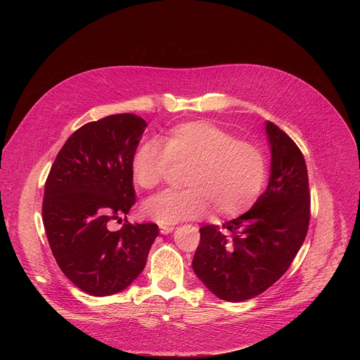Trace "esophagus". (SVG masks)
<instances>
[{
	"label": "esophagus",
	"mask_w": 360,
	"mask_h": 360,
	"mask_svg": "<svg viewBox=\"0 0 360 360\" xmlns=\"http://www.w3.org/2000/svg\"><path fill=\"white\" fill-rule=\"evenodd\" d=\"M174 226H164V225H161L160 226V232L162 233V235H168V233H171V232H174Z\"/></svg>",
	"instance_id": "esophagus-1"
}]
</instances>
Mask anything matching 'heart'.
I'll return each mask as SVG.
<instances>
[{
    "label": "heart",
    "instance_id": "1",
    "mask_svg": "<svg viewBox=\"0 0 360 360\" xmlns=\"http://www.w3.org/2000/svg\"><path fill=\"white\" fill-rule=\"evenodd\" d=\"M142 142L135 150L131 171L135 184L155 188L164 179L169 162L189 167L184 184L188 189H167L142 205V215L161 225L199 219L212 208L218 215L233 217L259 198L268 164L255 143L236 141L214 124H181L162 139Z\"/></svg>",
    "mask_w": 360,
    "mask_h": 360
}]
</instances>
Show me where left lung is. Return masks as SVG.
I'll list each match as a JSON object with an SVG mask.
<instances>
[{
  "mask_svg": "<svg viewBox=\"0 0 360 360\" xmlns=\"http://www.w3.org/2000/svg\"><path fill=\"white\" fill-rule=\"evenodd\" d=\"M271 175L243 215L219 229H199L192 269L217 297L243 302L265 292L290 266L309 226L311 195L304 158L275 124L265 122Z\"/></svg>",
  "mask_w": 360,
  "mask_h": 360,
  "instance_id": "8db88e82",
  "label": "left lung"
}]
</instances>
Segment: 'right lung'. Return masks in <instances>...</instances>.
<instances>
[{
    "label": "right lung",
    "mask_w": 360,
    "mask_h": 360,
    "mask_svg": "<svg viewBox=\"0 0 360 360\" xmlns=\"http://www.w3.org/2000/svg\"><path fill=\"white\" fill-rule=\"evenodd\" d=\"M146 127L134 114L85 124L67 139L46 178L42 221L51 250L64 275L88 295L127 289L160 233L155 224L128 221L110 229L135 203L131 162Z\"/></svg>",
    "instance_id": "1"
}]
</instances>
